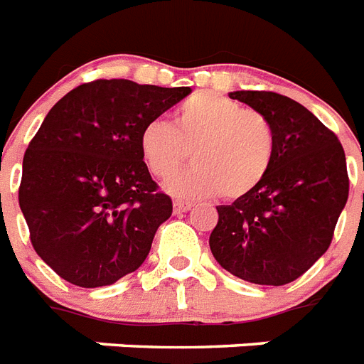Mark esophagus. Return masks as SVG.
<instances>
[{
	"label": "esophagus",
	"instance_id": "esophagus-1",
	"mask_svg": "<svg viewBox=\"0 0 364 364\" xmlns=\"http://www.w3.org/2000/svg\"><path fill=\"white\" fill-rule=\"evenodd\" d=\"M190 208H191L190 200H182V199L174 200V212H176V214L188 212V210H190Z\"/></svg>",
	"mask_w": 364,
	"mask_h": 364
}]
</instances>
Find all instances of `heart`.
I'll use <instances>...</instances> for the list:
<instances>
[{"label": "heart", "instance_id": "1", "mask_svg": "<svg viewBox=\"0 0 364 364\" xmlns=\"http://www.w3.org/2000/svg\"><path fill=\"white\" fill-rule=\"evenodd\" d=\"M141 154L156 178L173 176L186 159L196 164L168 190L180 197L220 196L240 199L267 178L276 154L272 122L254 109L214 92H199L174 110L173 124L161 118L142 127Z\"/></svg>", "mask_w": 364, "mask_h": 364}]
</instances>
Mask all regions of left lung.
Here are the masks:
<instances>
[{
    "label": "left lung",
    "mask_w": 364,
    "mask_h": 364,
    "mask_svg": "<svg viewBox=\"0 0 364 364\" xmlns=\"http://www.w3.org/2000/svg\"><path fill=\"white\" fill-rule=\"evenodd\" d=\"M274 126L276 154L252 193L220 205L210 232L216 261L240 280L284 286L297 280L333 240L350 193L338 136L301 103L274 92H231Z\"/></svg>",
    "instance_id": "8db88e82"
}]
</instances>
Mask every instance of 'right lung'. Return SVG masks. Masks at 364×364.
Returning a JSON list of instances; mask_svg holds the SVG:
<instances>
[{
  "label": "right lung",
  "instance_id": "add662e5",
  "mask_svg": "<svg viewBox=\"0 0 364 364\" xmlns=\"http://www.w3.org/2000/svg\"><path fill=\"white\" fill-rule=\"evenodd\" d=\"M190 92L100 78L46 114L24 154L18 203L31 246L60 278L110 286L144 263L173 200L148 173L139 139Z\"/></svg>",
  "mask_w": 364,
  "mask_h": 364
}]
</instances>
